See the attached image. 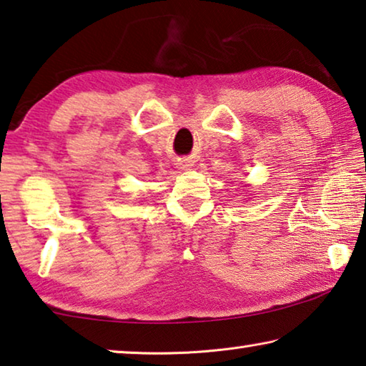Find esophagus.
Listing matches in <instances>:
<instances>
[{
  "instance_id": "1",
  "label": "esophagus",
  "mask_w": 366,
  "mask_h": 366,
  "mask_svg": "<svg viewBox=\"0 0 366 366\" xmlns=\"http://www.w3.org/2000/svg\"><path fill=\"white\" fill-rule=\"evenodd\" d=\"M192 166H194V163H192L190 160H179V162H177V168L182 169V171L190 169Z\"/></svg>"
}]
</instances>
